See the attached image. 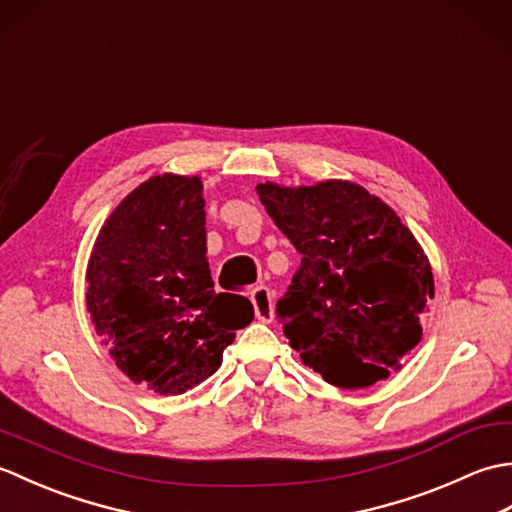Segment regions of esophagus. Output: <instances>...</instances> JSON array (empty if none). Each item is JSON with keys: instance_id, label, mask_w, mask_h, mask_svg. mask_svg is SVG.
<instances>
[{"instance_id": "obj_1", "label": "esophagus", "mask_w": 512, "mask_h": 512, "mask_svg": "<svg viewBox=\"0 0 512 512\" xmlns=\"http://www.w3.org/2000/svg\"><path fill=\"white\" fill-rule=\"evenodd\" d=\"M250 301H253V310H255V317L259 321H273V292H270L268 288H257L253 292V297H250Z\"/></svg>"}]
</instances>
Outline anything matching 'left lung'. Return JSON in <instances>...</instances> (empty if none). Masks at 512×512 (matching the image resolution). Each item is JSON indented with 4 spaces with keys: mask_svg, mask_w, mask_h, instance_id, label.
Wrapping results in <instances>:
<instances>
[{
    "mask_svg": "<svg viewBox=\"0 0 512 512\" xmlns=\"http://www.w3.org/2000/svg\"><path fill=\"white\" fill-rule=\"evenodd\" d=\"M259 200L301 253L277 321L303 363L339 387H369L398 369L422 336L433 275L416 237L363 187L343 180Z\"/></svg>",
    "mask_w": 512,
    "mask_h": 512,
    "instance_id": "8db88e82",
    "label": "left lung"
}]
</instances>
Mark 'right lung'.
Instances as JSON below:
<instances>
[{"mask_svg":"<svg viewBox=\"0 0 512 512\" xmlns=\"http://www.w3.org/2000/svg\"><path fill=\"white\" fill-rule=\"evenodd\" d=\"M202 180L156 176L116 206L88 266V312L116 365L176 396L222 365L253 321L246 297L213 290Z\"/></svg>","mask_w":512,"mask_h":512,"instance_id":"right-lung-1","label":"right lung"}]
</instances>
